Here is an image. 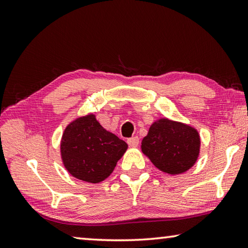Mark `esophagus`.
Here are the masks:
<instances>
[{
    "instance_id": "1",
    "label": "esophagus",
    "mask_w": 248,
    "mask_h": 248,
    "mask_svg": "<svg viewBox=\"0 0 248 248\" xmlns=\"http://www.w3.org/2000/svg\"><path fill=\"white\" fill-rule=\"evenodd\" d=\"M127 142L130 146H132V148H137V146L139 145L140 140L138 137H132V138H130V139H128Z\"/></svg>"
}]
</instances>
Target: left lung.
<instances>
[{
    "mask_svg": "<svg viewBox=\"0 0 248 248\" xmlns=\"http://www.w3.org/2000/svg\"><path fill=\"white\" fill-rule=\"evenodd\" d=\"M142 152L159 170L182 174L192 167L199 155L200 137L189 125L159 119L151 125L141 144Z\"/></svg>",
    "mask_w": 248,
    "mask_h": 248,
    "instance_id": "8db88e82",
    "label": "left lung"
}]
</instances>
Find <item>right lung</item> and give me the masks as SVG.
<instances>
[{"instance_id":"1","label":"right lung","mask_w":248,"mask_h":248,"mask_svg":"<svg viewBox=\"0 0 248 248\" xmlns=\"http://www.w3.org/2000/svg\"><path fill=\"white\" fill-rule=\"evenodd\" d=\"M127 149L124 140L105 130L92 114L71 123L61 140L65 169L75 178L93 184L112 173Z\"/></svg>"}]
</instances>
